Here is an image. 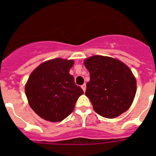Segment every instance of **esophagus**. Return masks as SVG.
I'll use <instances>...</instances> for the list:
<instances>
[{
	"instance_id": "obj_1",
	"label": "esophagus",
	"mask_w": 156,
	"mask_h": 156,
	"mask_svg": "<svg viewBox=\"0 0 156 156\" xmlns=\"http://www.w3.org/2000/svg\"><path fill=\"white\" fill-rule=\"evenodd\" d=\"M81 87H82V89H83V91H85V90H86V87H87V86H86V84H83L82 86H81Z\"/></svg>"
}]
</instances>
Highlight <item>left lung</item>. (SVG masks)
I'll return each mask as SVG.
<instances>
[{
  "label": "left lung",
  "mask_w": 156,
  "mask_h": 156,
  "mask_svg": "<svg viewBox=\"0 0 156 156\" xmlns=\"http://www.w3.org/2000/svg\"><path fill=\"white\" fill-rule=\"evenodd\" d=\"M84 66L90 73L85 95L94 111L105 118H115L130 107L137 83L131 70L122 62L110 57L94 55Z\"/></svg>",
  "instance_id": "8db88e82"
}]
</instances>
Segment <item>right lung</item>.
Masks as SVG:
<instances>
[{"instance_id": "right-lung-1", "label": "right lung", "mask_w": 156, "mask_h": 156, "mask_svg": "<svg viewBox=\"0 0 156 156\" xmlns=\"http://www.w3.org/2000/svg\"><path fill=\"white\" fill-rule=\"evenodd\" d=\"M73 63V60L58 58L42 63L30 74L26 95L32 109L44 119L59 122L66 119L83 94L69 74Z\"/></svg>"}]
</instances>
